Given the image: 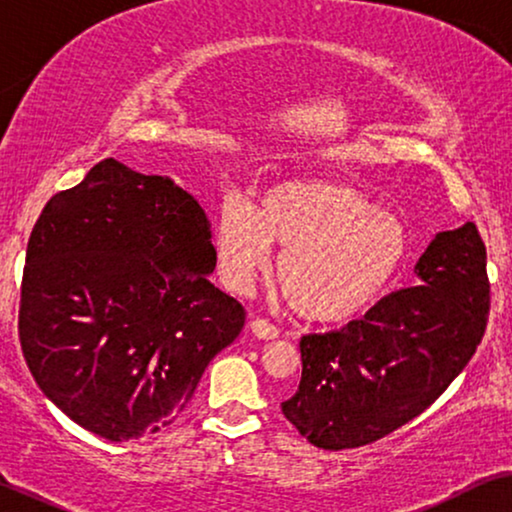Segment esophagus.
I'll return each mask as SVG.
<instances>
[{"label": "esophagus", "mask_w": 512, "mask_h": 512, "mask_svg": "<svg viewBox=\"0 0 512 512\" xmlns=\"http://www.w3.org/2000/svg\"><path fill=\"white\" fill-rule=\"evenodd\" d=\"M250 332L252 335H255L257 339H276L278 335H281V330H278L276 325H271L269 320H264V318H252L250 320Z\"/></svg>", "instance_id": "34e87169"}]
</instances>
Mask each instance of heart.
Listing matches in <instances>:
<instances>
[{"instance_id":"1","label":"heart","mask_w":512,"mask_h":512,"mask_svg":"<svg viewBox=\"0 0 512 512\" xmlns=\"http://www.w3.org/2000/svg\"><path fill=\"white\" fill-rule=\"evenodd\" d=\"M283 248L276 281L302 318L339 323L370 309L391 288L410 252L398 217L358 187L323 177H290L264 189L257 208L224 199L215 220L222 281L245 292Z\"/></svg>"}]
</instances>
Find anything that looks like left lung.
Segmentation results:
<instances>
[{
	"mask_svg": "<svg viewBox=\"0 0 512 512\" xmlns=\"http://www.w3.org/2000/svg\"><path fill=\"white\" fill-rule=\"evenodd\" d=\"M414 271L419 285L299 342L302 381L281 407L311 445L339 452L384 438L431 407L473 358L489 313L478 227L435 234Z\"/></svg>",
	"mask_w": 512,
	"mask_h": 512,
	"instance_id": "obj_1",
	"label": "left lung"
}]
</instances>
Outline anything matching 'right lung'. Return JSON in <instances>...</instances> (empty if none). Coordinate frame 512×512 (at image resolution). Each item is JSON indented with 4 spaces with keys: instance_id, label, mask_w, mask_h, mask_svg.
Returning a JSON list of instances; mask_svg holds the SVG:
<instances>
[{
    "instance_id": "right-lung-1",
    "label": "right lung",
    "mask_w": 512,
    "mask_h": 512,
    "mask_svg": "<svg viewBox=\"0 0 512 512\" xmlns=\"http://www.w3.org/2000/svg\"><path fill=\"white\" fill-rule=\"evenodd\" d=\"M206 210L170 177L105 159L46 203L27 241L18 335L46 398L109 442L173 424L245 323L208 281Z\"/></svg>"
}]
</instances>
